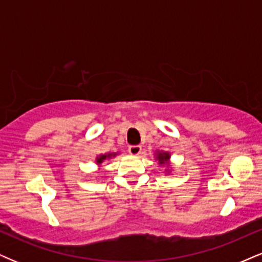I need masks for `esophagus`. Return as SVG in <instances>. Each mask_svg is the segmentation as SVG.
Returning a JSON list of instances; mask_svg holds the SVG:
<instances>
[{
	"instance_id": "esophagus-1",
	"label": "esophagus",
	"mask_w": 262,
	"mask_h": 262,
	"mask_svg": "<svg viewBox=\"0 0 262 262\" xmlns=\"http://www.w3.org/2000/svg\"><path fill=\"white\" fill-rule=\"evenodd\" d=\"M140 151H141L140 145H130V146L128 147V152L130 154V155H134V156L139 155Z\"/></svg>"
}]
</instances>
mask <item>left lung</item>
<instances>
[{
  "mask_svg": "<svg viewBox=\"0 0 262 262\" xmlns=\"http://www.w3.org/2000/svg\"><path fill=\"white\" fill-rule=\"evenodd\" d=\"M157 159H159L160 163H165L167 160L169 159V155L168 154H159V157H157Z\"/></svg>",
  "mask_w": 262,
  "mask_h": 262,
  "instance_id": "left-lung-1",
  "label": "left lung"
}]
</instances>
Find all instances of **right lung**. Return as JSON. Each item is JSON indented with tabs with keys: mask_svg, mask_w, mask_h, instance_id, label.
<instances>
[{
	"mask_svg": "<svg viewBox=\"0 0 262 262\" xmlns=\"http://www.w3.org/2000/svg\"><path fill=\"white\" fill-rule=\"evenodd\" d=\"M106 157H107V155H102V156H100L99 159H97V162L101 163V162H102V160H105ZM108 157H110V155H108Z\"/></svg>",
	"mask_w": 262,
	"mask_h": 262,
	"instance_id": "obj_1",
	"label": "right lung"
}]
</instances>
